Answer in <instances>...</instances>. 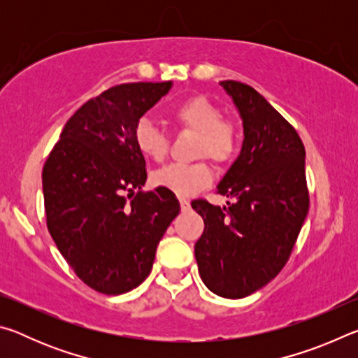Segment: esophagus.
I'll list each match as a JSON object with an SVG mask.
<instances>
[{
    "instance_id": "1",
    "label": "esophagus",
    "mask_w": 358,
    "mask_h": 358,
    "mask_svg": "<svg viewBox=\"0 0 358 358\" xmlns=\"http://www.w3.org/2000/svg\"><path fill=\"white\" fill-rule=\"evenodd\" d=\"M180 207H181V211H187L191 208V202L189 199H180Z\"/></svg>"
}]
</instances>
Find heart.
<instances>
[{
  "label": "heart",
  "mask_w": 358,
  "mask_h": 358,
  "mask_svg": "<svg viewBox=\"0 0 358 358\" xmlns=\"http://www.w3.org/2000/svg\"><path fill=\"white\" fill-rule=\"evenodd\" d=\"M171 118L181 131L196 134L192 153L207 156L216 164H227L238 153L241 134L232 120L222 118L221 108L205 96H189L175 104ZM134 143L147 159L162 161L169 153V137L157 129L148 118H141L134 128ZM213 173L205 161L191 164H171L153 173V183L177 196H192L208 186Z\"/></svg>",
  "instance_id": "1"
}]
</instances>
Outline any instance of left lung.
Wrapping results in <instances>:
<instances>
[{
  "label": "left lung",
  "instance_id": "obj_1",
  "mask_svg": "<svg viewBox=\"0 0 358 358\" xmlns=\"http://www.w3.org/2000/svg\"><path fill=\"white\" fill-rule=\"evenodd\" d=\"M221 87L243 120L241 151L217 185V194L235 201L229 207L191 202L205 222L194 254L211 292L243 299L280 273L305 222V147L294 126L250 85L224 80Z\"/></svg>",
  "mask_w": 358,
  "mask_h": 358
}]
</instances>
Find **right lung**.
I'll list each match as a JSON object with an SVG mask.
<instances>
[{"mask_svg":"<svg viewBox=\"0 0 358 358\" xmlns=\"http://www.w3.org/2000/svg\"><path fill=\"white\" fill-rule=\"evenodd\" d=\"M171 87L123 83L87 101L44 164L48 232L76 275L101 294L120 295L145 281L157 243L180 213L173 192L141 191L147 169L134 143L137 121Z\"/></svg>","mask_w":358,"mask_h":358,"instance_id":"right-lung-1","label":"right lung"}]
</instances>
